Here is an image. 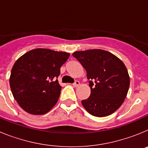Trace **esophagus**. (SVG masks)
Returning a JSON list of instances; mask_svg holds the SVG:
<instances>
[{
  "mask_svg": "<svg viewBox=\"0 0 148 148\" xmlns=\"http://www.w3.org/2000/svg\"><path fill=\"white\" fill-rule=\"evenodd\" d=\"M73 85L74 86V87H78V86L80 85V82H78V81H75V83H73Z\"/></svg>",
  "mask_w": 148,
  "mask_h": 148,
  "instance_id": "34e87169",
  "label": "esophagus"
}]
</instances>
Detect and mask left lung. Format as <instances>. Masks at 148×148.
I'll return each instance as SVG.
<instances>
[{
  "label": "left lung",
  "mask_w": 148,
  "mask_h": 148,
  "mask_svg": "<svg viewBox=\"0 0 148 148\" xmlns=\"http://www.w3.org/2000/svg\"><path fill=\"white\" fill-rule=\"evenodd\" d=\"M87 72L90 97L82 104L90 114L104 117L113 113L124 102L130 86L125 64L108 51L88 49L73 53Z\"/></svg>",
  "instance_id": "left-lung-1"
}]
</instances>
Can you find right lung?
Instances as JSON below:
<instances>
[{"label": "right lung", "instance_id": "add662e5", "mask_svg": "<svg viewBox=\"0 0 148 148\" xmlns=\"http://www.w3.org/2000/svg\"><path fill=\"white\" fill-rule=\"evenodd\" d=\"M70 53L38 48L21 56L13 65L10 84L21 108L32 115L48 113L58 100L60 68Z\"/></svg>", "mask_w": 148, "mask_h": 148}]
</instances>
